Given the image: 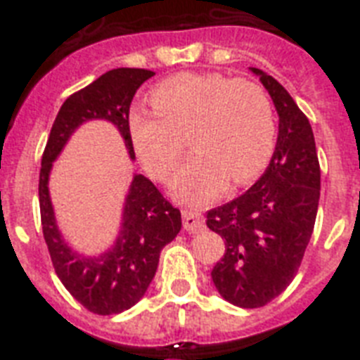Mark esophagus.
I'll return each instance as SVG.
<instances>
[{
	"mask_svg": "<svg viewBox=\"0 0 360 360\" xmlns=\"http://www.w3.org/2000/svg\"><path fill=\"white\" fill-rule=\"evenodd\" d=\"M203 226H205V220H203L202 213H196V211H183V228H185L188 233H198V231H202Z\"/></svg>",
	"mask_w": 360,
	"mask_h": 360,
	"instance_id": "34e87169",
	"label": "esophagus"
}]
</instances>
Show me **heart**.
I'll list each match as a JSON object with an SVG mask.
<instances>
[{"mask_svg": "<svg viewBox=\"0 0 360 360\" xmlns=\"http://www.w3.org/2000/svg\"><path fill=\"white\" fill-rule=\"evenodd\" d=\"M155 108H132L129 132L138 157L166 179L185 155L191 132L196 155L175 175V198L202 205L228 185L262 174L276 146V115L267 91L246 78L222 72H179L151 93Z\"/></svg>", "mask_w": 360, "mask_h": 360, "instance_id": "obj_1", "label": "heart"}]
</instances>
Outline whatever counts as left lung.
I'll list each match as a JSON object with an SVG mask.
<instances>
[{
    "label": "left lung",
    "instance_id": "1",
    "mask_svg": "<svg viewBox=\"0 0 360 360\" xmlns=\"http://www.w3.org/2000/svg\"><path fill=\"white\" fill-rule=\"evenodd\" d=\"M250 70L278 114L276 147L265 174L245 194L207 213L209 230L226 245L211 276L220 295L240 308L265 307L290 285L312 237L321 185L307 115L273 76Z\"/></svg>",
    "mask_w": 360,
    "mask_h": 360
}]
</instances>
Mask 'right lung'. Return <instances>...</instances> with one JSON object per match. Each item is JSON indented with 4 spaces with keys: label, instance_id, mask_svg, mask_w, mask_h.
<instances>
[{
    "label": "right lung",
    "instance_id": "right-lung-1",
    "mask_svg": "<svg viewBox=\"0 0 360 360\" xmlns=\"http://www.w3.org/2000/svg\"><path fill=\"white\" fill-rule=\"evenodd\" d=\"M151 76L155 72L147 69H114L70 95L59 108L42 153L39 203L42 233L53 269L70 295L98 316L129 310L146 295L157 273L160 250L181 230L179 209H175L147 177L134 174L124 198L120 236L106 252L86 256L70 248L59 231L48 179L53 160L63 151L75 130L86 121H110L120 130L129 157L134 160L129 110L138 87Z\"/></svg>",
    "mask_w": 360,
    "mask_h": 360
}]
</instances>
